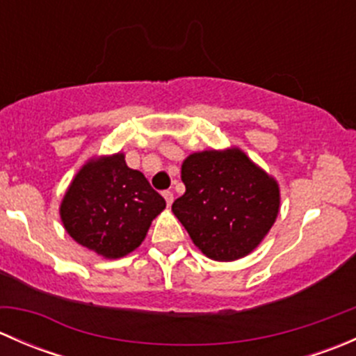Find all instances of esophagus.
Wrapping results in <instances>:
<instances>
[{
	"mask_svg": "<svg viewBox=\"0 0 356 356\" xmlns=\"http://www.w3.org/2000/svg\"><path fill=\"white\" fill-rule=\"evenodd\" d=\"M163 198L167 201V204L170 207L172 201H174V195H172V191H163Z\"/></svg>",
	"mask_w": 356,
	"mask_h": 356,
	"instance_id": "1",
	"label": "esophagus"
}]
</instances>
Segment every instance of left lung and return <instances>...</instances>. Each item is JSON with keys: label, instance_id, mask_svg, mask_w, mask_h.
<instances>
[{"label": "left lung", "instance_id": "obj_1", "mask_svg": "<svg viewBox=\"0 0 356 356\" xmlns=\"http://www.w3.org/2000/svg\"><path fill=\"white\" fill-rule=\"evenodd\" d=\"M181 177L186 193L172 203V211L208 258L246 257L277 218V182L241 149L193 153Z\"/></svg>", "mask_w": 356, "mask_h": 356}]
</instances>
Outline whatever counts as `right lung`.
<instances>
[{
    "label": "right lung",
    "mask_w": 356,
    "mask_h": 356,
    "mask_svg": "<svg viewBox=\"0 0 356 356\" xmlns=\"http://www.w3.org/2000/svg\"><path fill=\"white\" fill-rule=\"evenodd\" d=\"M165 200L122 153L91 160L79 170L60 207L67 232L105 258H120L143 243Z\"/></svg>",
    "instance_id": "1"
}]
</instances>
